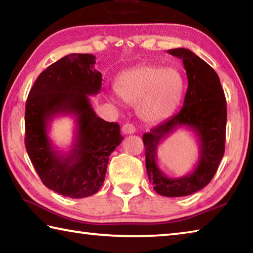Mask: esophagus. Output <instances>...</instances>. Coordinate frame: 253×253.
<instances>
[{
  "label": "esophagus",
  "mask_w": 253,
  "mask_h": 253,
  "mask_svg": "<svg viewBox=\"0 0 253 253\" xmlns=\"http://www.w3.org/2000/svg\"><path fill=\"white\" fill-rule=\"evenodd\" d=\"M122 131H123V134H125V135L134 134V132L136 131V128H135L134 125H132V124L127 123V124H124V125H123Z\"/></svg>",
  "instance_id": "obj_1"
}]
</instances>
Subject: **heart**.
Segmentation results:
<instances>
[{"instance_id":"heart-1","label":"heart","mask_w":253,"mask_h":253,"mask_svg":"<svg viewBox=\"0 0 253 253\" xmlns=\"http://www.w3.org/2000/svg\"><path fill=\"white\" fill-rule=\"evenodd\" d=\"M115 90L123 102L137 105L142 121L158 123L170 116L180 103L183 77L176 68L147 64L119 75Z\"/></svg>"}]
</instances>
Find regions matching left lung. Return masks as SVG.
Masks as SVG:
<instances>
[{
  "instance_id": "8db88e82",
  "label": "left lung",
  "mask_w": 253,
  "mask_h": 253,
  "mask_svg": "<svg viewBox=\"0 0 253 253\" xmlns=\"http://www.w3.org/2000/svg\"><path fill=\"white\" fill-rule=\"evenodd\" d=\"M180 58L188 77V88L180 112L146 132V169L154 190L165 197H183L203 189L213 178L224 154L227 102L217 73L204 59L187 48L168 50ZM181 126L199 136L200 160L194 171L170 178L160 170L155 160L160 142Z\"/></svg>"
}]
</instances>
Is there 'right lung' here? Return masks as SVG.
Segmentation results:
<instances>
[{
  "instance_id": "1",
  "label": "right lung",
  "mask_w": 253,
  "mask_h": 253,
  "mask_svg": "<svg viewBox=\"0 0 253 253\" xmlns=\"http://www.w3.org/2000/svg\"><path fill=\"white\" fill-rule=\"evenodd\" d=\"M91 54H70L42 72L25 106V147L33 167L48 189L71 198H85L103 186L109 156L123 136L117 123L98 117L89 95L99 93L102 74L94 68ZM58 113L77 119L72 149L61 154L53 149L47 129Z\"/></svg>"
}]
</instances>
